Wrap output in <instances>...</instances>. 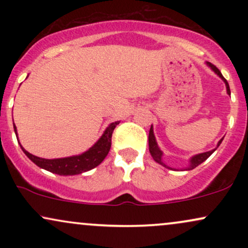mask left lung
<instances>
[{
    "mask_svg": "<svg viewBox=\"0 0 248 248\" xmlns=\"http://www.w3.org/2000/svg\"><path fill=\"white\" fill-rule=\"evenodd\" d=\"M206 65H207V66L210 67V69H211V70L213 71V72L216 73V75H217V76L219 77V78L221 79V80H223V81L225 82V86H226V92H227V94L231 95V91H230L229 82L226 81V79H225L224 77H223V75H221L220 71H219V70L217 69V67L215 66V65H212L211 62H206ZM223 139H224V138H223ZM223 139H221V140H219L218 144H217V148L219 147V144L221 143V141H223ZM148 141H149V152H150V155L153 156V158H154V160H155V162H157V163H158V164H161V166H163V167L168 168V169L173 170V168L168 167L167 164L164 163V162H163V152H162V150L160 149V147H158L157 142H156V138H155V134H154V128H153V124H152V127H150V130H149V138H148ZM217 148H215V149L210 150V152L201 153V154H197V155L192 156V157L190 158V160H189V166L186 167V168H182L181 170H192V169H195L196 167H198L199 164L203 163L204 161L207 160V158H209L210 156L212 155V153L215 152V150L217 149ZM175 170H176V169H175Z\"/></svg>",
    "mask_w": 248,
    "mask_h": 248,
    "instance_id": "obj_1",
    "label": "left lung"
}]
</instances>
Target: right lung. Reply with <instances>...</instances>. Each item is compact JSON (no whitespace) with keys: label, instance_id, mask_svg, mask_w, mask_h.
Returning <instances> with one entry per match:
<instances>
[{"label":"right lung","instance_id":"obj_1","mask_svg":"<svg viewBox=\"0 0 248 248\" xmlns=\"http://www.w3.org/2000/svg\"><path fill=\"white\" fill-rule=\"evenodd\" d=\"M120 121L112 122L110 124H108V127L105 129V132L100 136L98 141L93 144L90 149H87L86 152L79 155H73L69 156V157H62V158H42L37 157V156L32 155L29 152L24 149L22 147V144L19 143L22 150L28 157L30 158L36 166H38L42 169L47 170V171L57 173V175L61 176H73V175H79L88 170L93 169V168L98 167L102 161L105 160V157L107 156L108 152L110 149V144H112V134L116 124H119ZM14 130L17 136V128L14 124Z\"/></svg>","mask_w":248,"mask_h":248}]
</instances>
